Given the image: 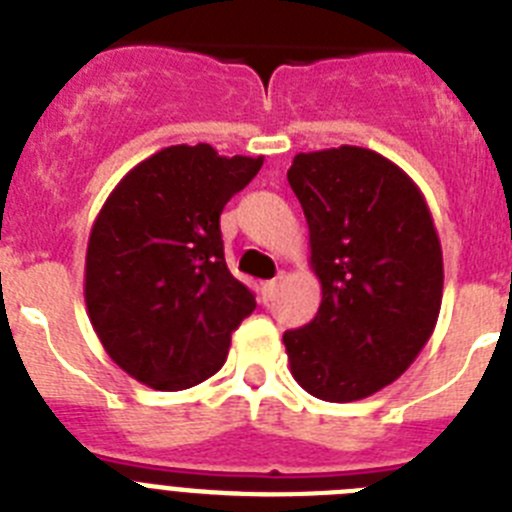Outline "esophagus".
Instances as JSON below:
<instances>
[{
    "label": "esophagus",
    "mask_w": 512,
    "mask_h": 512,
    "mask_svg": "<svg viewBox=\"0 0 512 512\" xmlns=\"http://www.w3.org/2000/svg\"><path fill=\"white\" fill-rule=\"evenodd\" d=\"M283 281V273H278V278H273V281H265L262 283V299L270 301L275 296V291H278V286H281Z\"/></svg>",
    "instance_id": "1"
}]
</instances>
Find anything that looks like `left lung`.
<instances>
[{
    "label": "left lung",
    "mask_w": 512,
    "mask_h": 512,
    "mask_svg": "<svg viewBox=\"0 0 512 512\" xmlns=\"http://www.w3.org/2000/svg\"><path fill=\"white\" fill-rule=\"evenodd\" d=\"M291 190L309 224L317 317L288 330L293 379L324 402L366 399L412 366L443 301V252L425 195L363 146L296 154Z\"/></svg>",
    "instance_id": "1"
}]
</instances>
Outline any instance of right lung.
I'll list each match as a JSON object with an SVG mask.
<instances>
[{
	"mask_svg": "<svg viewBox=\"0 0 512 512\" xmlns=\"http://www.w3.org/2000/svg\"><path fill=\"white\" fill-rule=\"evenodd\" d=\"M260 167L262 157H221L211 144L167 146L102 203L84 304L105 353L131 379L180 391L224 366L255 296L226 268L219 216Z\"/></svg>",
	"mask_w": 512,
	"mask_h": 512,
	"instance_id": "1",
	"label": "right lung"
}]
</instances>
